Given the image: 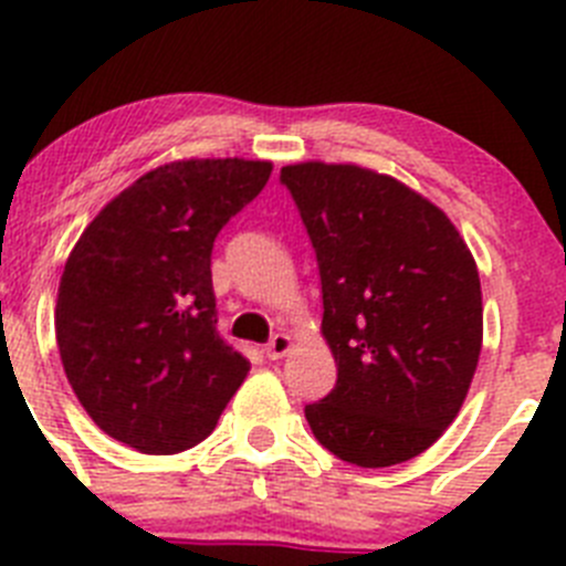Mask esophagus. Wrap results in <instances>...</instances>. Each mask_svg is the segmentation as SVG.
Returning a JSON list of instances; mask_svg holds the SVG:
<instances>
[{
  "label": "esophagus",
  "mask_w": 566,
  "mask_h": 566,
  "mask_svg": "<svg viewBox=\"0 0 566 566\" xmlns=\"http://www.w3.org/2000/svg\"><path fill=\"white\" fill-rule=\"evenodd\" d=\"M290 348H293V337L284 335V332H279V335L271 337V343L265 346V355L271 357V360H282L284 355H287Z\"/></svg>",
  "instance_id": "1"
}]
</instances>
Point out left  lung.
Wrapping results in <instances>:
<instances>
[{
  "mask_svg": "<svg viewBox=\"0 0 566 566\" xmlns=\"http://www.w3.org/2000/svg\"><path fill=\"white\" fill-rule=\"evenodd\" d=\"M313 240L329 396L304 408L340 461L382 469L421 455L455 421L483 346V295L452 220L357 164L282 167Z\"/></svg>",
  "mask_w": 566,
  "mask_h": 566,
  "instance_id": "obj_1",
  "label": "left lung"
}]
</instances>
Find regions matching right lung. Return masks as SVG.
<instances>
[{"label": "right lung", "mask_w": 566, "mask_h": 566, "mask_svg": "<svg viewBox=\"0 0 566 566\" xmlns=\"http://www.w3.org/2000/svg\"><path fill=\"white\" fill-rule=\"evenodd\" d=\"M271 170L245 158L164 164L105 203L72 248L57 352L105 436L176 455L214 430L251 363L218 332L211 248Z\"/></svg>", "instance_id": "obj_1"}]
</instances>
